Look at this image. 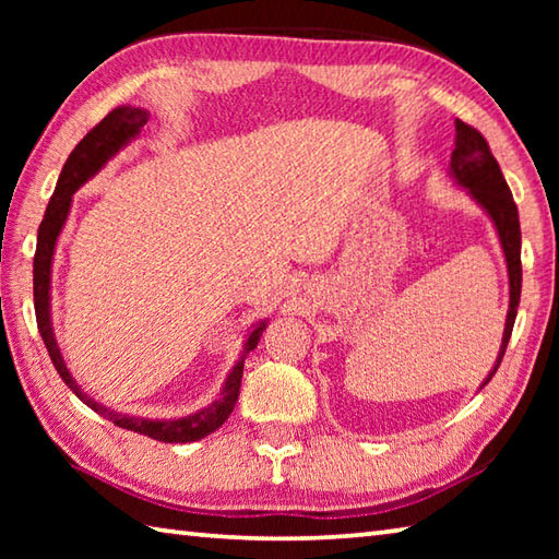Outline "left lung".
<instances>
[{
    "label": "left lung",
    "instance_id": "left-lung-1",
    "mask_svg": "<svg viewBox=\"0 0 559 559\" xmlns=\"http://www.w3.org/2000/svg\"><path fill=\"white\" fill-rule=\"evenodd\" d=\"M451 175L456 177L461 187H466L473 200H476L493 219L500 246H503L506 261H508V283H510V310L506 318L503 330V345L496 359V367L486 377V386L490 377L496 374L500 367V359L506 355L510 333H513L518 302H520V283H523V269H520V222H518V206L510 194V187L506 182L503 173H500L498 159L490 153L486 138L480 135L476 128L466 126L463 120H456V150L451 153Z\"/></svg>",
    "mask_w": 559,
    "mask_h": 559
}]
</instances>
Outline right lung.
Instances as JSON below:
<instances>
[{
  "instance_id": "add662e5",
  "label": "right lung",
  "mask_w": 559,
  "mask_h": 559,
  "mask_svg": "<svg viewBox=\"0 0 559 559\" xmlns=\"http://www.w3.org/2000/svg\"><path fill=\"white\" fill-rule=\"evenodd\" d=\"M147 110L143 108H130L122 106L110 110L106 118H103L96 128L88 130V135L81 140L79 145L73 147V153L66 159V165L59 175V182H56L53 197L49 206H46V214L39 224V236H36V253H34V310H36V325H39V333L46 349H49V357L56 367V372L61 374V380L69 384V390L79 396V400L91 406L93 412H98L103 419H108L116 424L120 429L143 433V437H150L155 441H165V443H189V441H200L204 437H210L212 431H216L222 424L229 419V414L234 412V404L239 400V390H241V374H243V359L251 353L253 347L259 345V340L266 330V320L257 323V328L251 330L249 340L243 343V353L239 357V362L234 365V370L229 372L224 382L222 396L216 400L212 406L206 409H200L197 414L182 416V419H140V416H128V414H118L108 409V406L98 404L96 400L81 390L71 372L66 370V362L61 357V349L56 345L53 330H51V261H53V249H56V239L66 224V216H69L71 210V200L73 192L79 189L83 182L98 173V169L108 163V159L118 153L120 147H126L132 138L140 135V130L147 122Z\"/></svg>"
}]
</instances>
